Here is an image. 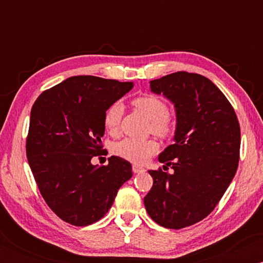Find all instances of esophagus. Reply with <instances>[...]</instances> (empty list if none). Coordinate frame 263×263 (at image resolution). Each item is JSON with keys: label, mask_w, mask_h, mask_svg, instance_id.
Here are the masks:
<instances>
[{"label": "esophagus", "mask_w": 263, "mask_h": 263, "mask_svg": "<svg viewBox=\"0 0 263 263\" xmlns=\"http://www.w3.org/2000/svg\"><path fill=\"white\" fill-rule=\"evenodd\" d=\"M132 172H134L135 174H137V173H142V172H144V170L142 167H140V165L134 164L132 165Z\"/></svg>", "instance_id": "34e87169"}]
</instances>
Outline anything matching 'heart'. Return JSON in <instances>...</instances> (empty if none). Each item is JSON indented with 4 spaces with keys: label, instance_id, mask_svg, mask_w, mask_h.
<instances>
[{
    "label": "heart",
    "instance_id": "obj_1",
    "mask_svg": "<svg viewBox=\"0 0 263 263\" xmlns=\"http://www.w3.org/2000/svg\"><path fill=\"white\" fill-rule=\"evenodd\" d=\"M134 106L141 111L151 121L153 134L167 137L173 132V117L168 114V106L162 99L155 95H141L132 100ZM123 107L120 102H114L106 108L104 115V125L110 132H116L120 127ZM159 149V144L155 140H140L127 137L117 142L114 147L115 155L132 163H146Z\"/></svg>",
    "mask_w": 263,
    "mask_h": 263
}]
</instances>
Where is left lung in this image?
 Listing matches in <instances>:
<instances>
[{
	"instance_id": "8db88e82",
	"label": "left lung",
	"mask_w": 263,
	"mask_h": 263,
	"mask_svg": "<svg viewBox=\"0 0 263 263\" xmlns=\"http://www.w3.org/2000/svg\"><path fill=\"white\" fill-rule=\"evenodd\" d=\"M151 90L173 102L177 128L174 143L158 157L174 173L149 171L153 185L143 201L157 224L178 230L206 218L235 177L240 123L224 93L200 74L165 75L151 81Z\"/></svg>"
}]
</instances>
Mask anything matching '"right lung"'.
Here are the masks:
<instances>
[{
  "label": "right lung",
  "instance_id": "1",
  "mask_svg": "<svg viewBox=\"0 0 263 263\" xmlns=\"http://www.w3.org/2000/svg\"><path fill=\"white\" fill-rule=\"evenodd\" d=\"M132 86L80 75L45 90L33 104L27 158L45 203L65 222L99 221L132 177L131 163L120 157L111 156L107 165L91 164L93 157L106 153L105 111Z\"/></svg>",
  "mask_w": 263,
  "mask_h": 263
}]
</instances>
